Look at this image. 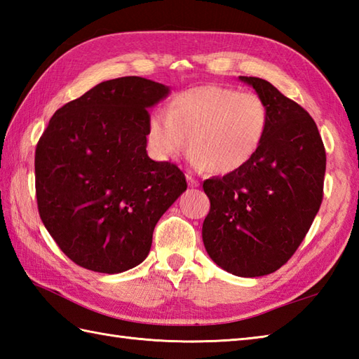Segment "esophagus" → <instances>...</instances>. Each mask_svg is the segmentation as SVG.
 Instances as JSON below:
<instances>
[{"label": "esophagus", "mask_w": 359, "mask_h": 359, "mask_svg": "<svg viewBox=\"0 0 359 359\" xmlns=\"http://www.w3.org/2000/svg\"><path fill=\"white\" fill-rule=\"evenodd\" d=\"M187 182H188V185L191 187V188H196V187H199V182H197L193 175H189V174H187Z\"/></svg>", "instance_id": "obj_1"}]
</instances>
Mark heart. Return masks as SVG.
<instances>
[{
    "label": "heart",
    "mask_w": 359,
    "mask_h": 359,
    "mask_svg": "<svg viewBox=\"0 0 359 359\" xmlns=\"http://www.w3.org/2000/svg\"><path fill=\"white\" fill-rule=\"evenodd\" d=\"M270 125L262 97L234 88L205 85L184 90L166 112L148 120L149 154L158 162L177 157L189 142V160L197 170L226 174L248 163L261 148Z\"/></svg>",
    "instance_id": "1"
}]
</instances>
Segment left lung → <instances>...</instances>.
Returning a JSON list of instances; mask_svg holds the SVG:
<instances>
[{
    "label": "left lung",
    "instance_id": "left-lung-1",
    "mask_svg": "<svg viewBox=\"0 0 359 359\" xmlns=\"http://www.w3.org/2000/svg\"><path fill=\"white\" fill-rule=\"evenodd\" d=\"M239 80L264 98L270 125L248 163L203 182L211 208L202 239L220 269L257 278L280 269L310 230L323 202L325 149L306 109L266 80Z\"/></svg>",
    "mask_w": 359,
    "mask_h": 359
}]
</instances>
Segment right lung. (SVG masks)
<instances>
[{"label":"right lung","instance_id":"1","mask_svg":"<svg viewBox=\"0 0 359 359\" xmlns=\"http://www.w3.org/2000/svg\"><path fill=\"white\" fill-rule=\"evenodd\" d=\"M170 93L142 77L102 81L53 114L36 144L40 217L83 269L114 274L142 264L158 219L187 189L177 166L147 152L148 109Z\"/></svg>","mask_w":359,"mask_h":359}]
</instances>
